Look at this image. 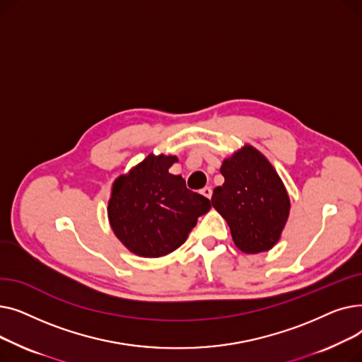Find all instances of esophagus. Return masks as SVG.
I'll list each match as a JSON object with an SVG mask.
<instances>
[{"instance_id":"obj_1","label":"esophagus","mask_w":362,"mask_h":362,"mask_svg":"<svg viewBox=\"0 0 362 362\" xmlns=\"http://www.w3.org/2000/svg\"><path fill=\"white\" fill-rule=\"evenodd\" d=\"M201 194H202L205 198L210 199V198L213 197V189H211V186H205V187H202V189H201Z\"/></svg>"}]
</instances>
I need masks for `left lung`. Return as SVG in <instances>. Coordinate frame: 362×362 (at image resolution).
Returning <instances> with one entry per match:
<instances>
[{"instance_id": "8db88e82", "label": "left lung", "mask_w": 362, "mask_h": 362, "mask_svg": "<svg viewBox=\"0 0 362 362\" xmlns=\"http://www.w3.org/2000/svg\"><path fill=\"white\" fill-rule=\"evenodd\" d=\"M224 183L211 204L230 227L242 252L272 250L289 217V197L273 165L252 146H243L223 161Z\"/></svg>"}]
</instances>
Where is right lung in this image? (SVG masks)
Wrapping results in <instances>:
<instances>
[{"instance_id":"add662e5","label":"right lung","mask_w":362,"mask_h":362,"mask_svg":"<svg viewBox=\"0 0 362 362\" xmlns=\"http://www.w3.org/2000/svg\"><path fill=\"white\" fill-rule=\"evenodd\" d=\"M176 160L149 154L112 183L111 229L133 254L156 258L173 252L211 208L210 199L187 189L182 176L168 173Z\"/></svg>"}]
</instances>
